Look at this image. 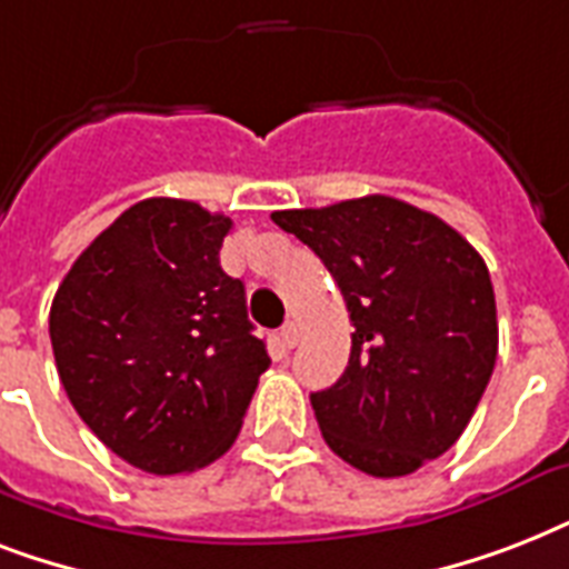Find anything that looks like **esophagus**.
<instances>
[{
    "mask_svg": "<svg viewBox=\"0 0 569 569\" xmlns=\"http://www.w3.org/2000/svg\"><path fill=\"white\" fill-rule=\"evenodd\" d=\"M298 339H301V333H298V325H295V321H289V325L280 330V346H283L286 351H292V348L298 346Z\"/></svg>",
    "mask_w": 569,
    "mask_h": 569,
    "instance_id": "34e87169",
    "label": "esophagus"
}]
</instances>
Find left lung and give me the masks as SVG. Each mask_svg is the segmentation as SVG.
<instances>
[{
    "label": "left lung",
    "mask_w": 569,
    "mask_h": 569,
    "mask_svg": "<svg viewBox=\"0 0 569 569\" xmlns=\"http://www.w3.org/2000/svg\"><path fill=\"white\" fill-rule=\"evenodd\" d=\"M271 221L316 250L355 325L342 378L310 396L325 442L375 478L440 458L476 413L499 351L485 259L437 214L387 194Z\"/></svg>",
    "instance_id": "obj_1"
}]
</instances>
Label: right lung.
<instances>
[{"label": "right lung", "mask_w": 569, "mask_h": 569, "mask_svg": "<svg viewBox=\"0 0 569 569\" xmlns=\"http://www.w3.org/2000/svg\"><path fill=\"white\" fill-rule=\"evenodd\" d=\"M232 221L150 197L82 250L49 310L58 378L82 422L153 476L191 472L239 437L268 351L221 268Z\"/></svg>", "instance_id": "right-lung-1"}]
</instances>
